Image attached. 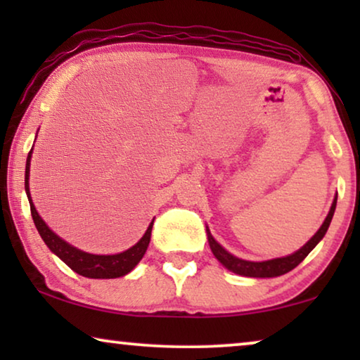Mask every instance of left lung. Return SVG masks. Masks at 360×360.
Segmentation results:
<instances>
[{
	"mask_svg": "<svg viewBox=\"0 0 360 360\" xmlns=\"http://www.w3.org/2000/svg\"><path fill=\"white\" fill-rule=\"evenodd\" d=\"M336 201H338V198H334L331 210H329L326 219H324L321 228L318 229V233L314 234L313 238L309 239L302 249L297 250V252L292 254V255H287V257L265 260V262H249V260L238 259V257H234L233 254H229L228 250H224L223 248H221V245L216 243L214 238L210 234V231H208L210 248H211V250H213L214 257L218 259L226 269H229L231 272L244 275V277H255V278L278 277V275H283V274L290 272V270H293L300 262H303V259L307 257V255L311 252L314 248H316V244L319 243V240L324 238V234H326L329 224H331L334 210H336Z\"/></svg>",
	"mask_w": 360,
	"mask_h": 360,
	"instance_id": "8db88e82",
	"label": "left lung"
}]
</instances>
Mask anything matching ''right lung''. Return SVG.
<instances>
[{
  "label": "right lung",
  "instance_id": "right-lung-1",
  "mask_svg": "<svg viewBox=\"0 0 360 360\" xmlns=\"http://www.w3.org/2000/svg\"><path fill=\"white\" fill-rule=\"evenodd\" d=\"M31 152L27 154V162H26V180H24V186H26V193L29 198V205H31V214L34 219V224L44 239V243L47 244V248L52 250L53 254L58 255L63 262H65L68 267H70L73 272L83 275V277L88 278H117L122 277V275L129 274L132 269L139 264V260L144 257L147 248H149L150 243V233H152V221L149 228H147L146 234L142 236V239L136 245H132L131 249L124 250L121 254L115 255H95L83 252V250L73 248L65 240L58 238L56 233H52L51 229L47 228V224L44 223L41 216L36 211V206L32 205L31 195H29V164H31Z\"/></svg>",
  "mask_w": 360,
  "mask_h": 360
}]
</instances>
